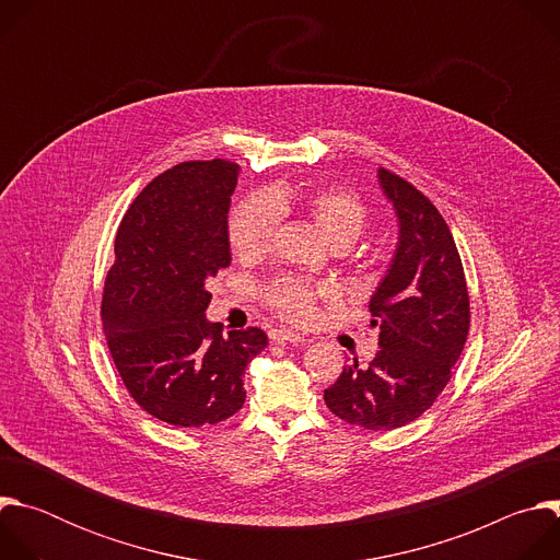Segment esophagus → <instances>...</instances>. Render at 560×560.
Instances as JSON below:
<instances>
[{"label":"esophagus","instance_id":"1","mask_svg":"<svg viewBox=\"0 0 560 560\" xmlns=\"http://www.w3.org/2000/svg\"><path fill=\"white\" fill-rule=\"evenodd\" d=\"M270 341L275 343H296V346H305L307 339L292 332V330H285V328H277V330H270Z\"/></svg>","mask_w":560,"mask_h":560}]
</instances>
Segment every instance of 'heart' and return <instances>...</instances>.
Returning <instances> with one entry per match:
<instances>
[{"label":"heart","mask_w":560,"mask_h":560,"mask_svg":"<svg viewBox=\"0 0 560 560\" xmlns=\"http://www.w3.org/2000/svg\"><path fill=\"white\" fill-rule=\"evenodd\" d=\"M305 214L335 248H348L361 236L368 223V208L361 197L348 188H303L279 186L266 197H248L236 203L228 219V242L242 261H255L270 250L279 214ZM326 288H314L296 277L270 281L261 296L264 303L292 324L312 318L318 296H328Z\"/></svg>","instance_id":"obj_1"}]
</instances>
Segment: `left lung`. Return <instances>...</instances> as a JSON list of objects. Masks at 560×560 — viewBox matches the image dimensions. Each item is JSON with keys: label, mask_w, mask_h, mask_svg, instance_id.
Here are the masks:
<instances>
[{"label": "left lung", "mask_w": 560, "mask_h": 560, "mask_svg": "<svg viewBox=\"0 0 560 560\" xmlns=\"http://www.w3.org/2000/svg\"><path fill=\"white\" fill-rule=\"evenodd\" d=\"M398 217V246L370 299L378 352L346 365L324 392L332 415L365 430H394L432 408L452 376L469 330V296L452 232L410 182L378 168Z\"/></svg>", "instance_id": "8db88e82"}]
</instances>
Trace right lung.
Returning a JSON list of instances; mask_svg holds the SVG:
<instances>
[{"label":"right lung","instance_id":"add662e5","mask_svg":"<svg viewBox=\"0 0 560 560\" xmlns=\"http://www.w3.org/2000/svg\"><path fill=\"white\" fill-rule=\"evenodd\" d=\"M238 168L184 162L154 177L115 236L102 324L135 404L177 428L230 419L246 401V365L268 346L259 328L221 335L206 318V281L230 266L228 210Z\"/></svg>","mask_w":560,"mask_h":560}]
</instances>
